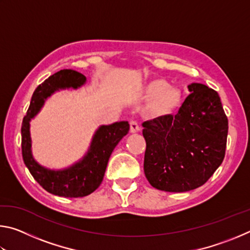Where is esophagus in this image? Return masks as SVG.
<instances>
[{"mask_svg":"<svg viewBox=\"0 0 250 250\" xmlns=\"http://www.w3.org/2000/svg\"><path fill=\"white\" fill-rule=\"evenodd\" d=\"M129 125H130V132L131 133H135V132H138L139 130H140V126H139L138 122L133 120V119H131L129 121Z\"/></svg>","mask_w":250,"mask_h":250,"instance_id":"34e87169","label":"esophagus"}]
</instances>
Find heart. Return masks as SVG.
<instances>
[{"mask_svg":"<svg viewBox=\"0 0 250 250\" xmlns=\"http://www.w3.org/2000/svg\"><path fill=\"white\" fill-rule=\"evenodd\" d=\"M143 98L150 100L146 108V115L150 119H166L180 109L183 96L177 87L168 84L167 80H152L143 90Z\"/></svg>","mask_w":250,"mask_h":250,"instance_id":"heart-1","label":"heart"}]
</instances>
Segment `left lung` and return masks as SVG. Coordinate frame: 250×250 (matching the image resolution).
<instances>
[{
  "mask_svg": "<svg viewBox=\"0 0 250 250\" xmlns=\"http://www.w3.org/2000/svg\"><path fill=\"white\" fill-rule=\"evenodd\" d=\"M188 90L174 117L142 124L145 174L161 191L200 188L225 156L228 119L217 91L197 83L188 84Z\"/></svg>",
  "mask_w": 250,
  "mask_h": 250,
  "instance_id": "obj_1",
  "label": "left lung"
}]
</instances>
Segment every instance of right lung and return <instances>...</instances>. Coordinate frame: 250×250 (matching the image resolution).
<instances>
[{
    "label": "right lung",
    "instance_id": "1",
    "mask_svg": "<svg viewBox=\"0 0 250 250\" xmlns=\"http://www.w3.org/2000/svg\"><path fill=\"white\" fill-rule=\"evenodd\" d=\"M86 77L78 71L62 69L42 83L32 96L31 104L22 124V155L25 166L34 179L46 191L58 196L83 197L91 194L103 182L105 167L113 149L129 131L126 121L100 126L92 139L84 158L69 168L50 171L33 159L29 137V120L40 111L44 100L61 88H78Z\"/></svg>",
    "mask_w": 250,
    "mask_h": 250
}]
</instances>
